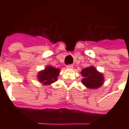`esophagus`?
Here are the masks:
<instances>
[{"label": "esophagus", "instance_id": "obj_1", "mask_svg": "<svg viewBox=\"0 0 129 129\" xmlns=\"http://www.w3.org/2000/svg\"><path fill=\"white\" fill-rule=\"evenodd\" d=\"M67 68H68V69H72V68H73V65L72 64H68V65H67Z\"/></svg>", "mask_w": 129, "mask_h": 129}]
</instances>
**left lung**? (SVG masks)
<instances>
[{"label": "left lung", "mask_w": 129, "mask_h": 129, "mask_svg": "<svg viewBox=\"0 0 129 129\" xmlns=\"http://www.w3.org/2000/svg\"><path fill=\"white\" fill-rule=\"evenodd\" d=\"M81 75L83 77L82 82L88 88H98L101 86L104 80L102 74L97 72L96 69L94 67H89L83 69Z\"/></svg>", "instance_id": "1"}]
</instances>
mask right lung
<instances>
[{
  "mask_svg": "<svg viewBox=\"0 0 129 129\" xmlns=\"http://www.w3.org/2000/svg\"><path fill=\"white\" fill-rule=\"evenodd\" d=\"M59 70L57 68L51 67H47L46 69L39 73V80L44 85H49L52 82H55L57 80V76L59 75Z\"/></svg>",
  "mask_w": 129,
  "mask_h": 129,
  "instance_id": "obj_1",
  "label": "right lung"
}]
</instances>
